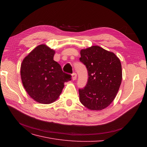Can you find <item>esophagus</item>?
Returning <instances> with one entry per match:
<instances>
[{"label": "esophagus", "mask_w": 147, "mask_h": 147, "mask_svg": "<svg viewBox=\"0 0 147 147\" xmlns=\"http://www.w3.org/2000/svg\"><path fill=\"white\" fill-rule=\"evenodd\" d=\"M72 80H75L77 79V74L76 73H73L72 74Z\"/></svg>", "instance_id": "esophagus-1"}]
</instances>
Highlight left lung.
Listing matches in <instances>:
<instances>
[{
  "label": "left lung",
  "mask_w": 147,
  "mask_h": 147,
  "mask_svg": "<svg viewBox=\"0 0 147 147\" xmlns=\"http://www.w3.org/2000/svg\"><path fill=\"white\" fill-rule=\"evenodd\" d=\"M80 61L88 73L86 85L79 89L80 100L91 110H101L112 103L122 80L120 60L113 53L99 46L80 51Z\"/></svg>",
  "instance_id": "left-lung-1"
}]
</instances>
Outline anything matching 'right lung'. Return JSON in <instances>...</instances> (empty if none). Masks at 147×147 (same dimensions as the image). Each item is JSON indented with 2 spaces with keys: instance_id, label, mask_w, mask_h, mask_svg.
<instances>
[{
  "instance_id": "obj_1",
  "label": "right lung",
  "mask_w": 147,
  "mask_h": 147,
  "mask_svg": "<svg viewBox=\"0 0 147 147\" xmlns=\"http://www.w3.org/2000/svg\"><path fill=\"white\" fill-rule=\"evenodd\" d=\"M55 51L42 44L35 48L23 59L21 78L29 96L38 103L49 104L58 98L64 83L71 75L63 72L53 60Z\"/></svg>"
}]
</instances>
